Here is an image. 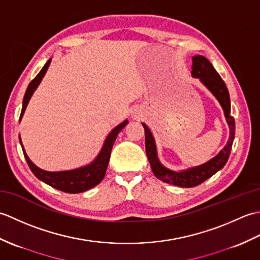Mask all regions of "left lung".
Here are the masks:
<instances>
[{"instance_id": "1", "label": "left lung", "mask_w": 260, "mask_h": 260, "mask_svg": "<svg viewBox=\"0 0 260 260\" xmlns=\"http://www.w3.org/2000/svg\"><path fill=\"white\" fill-rule=\"evenodd\" d=\"M191 74L194 78L200 79L202 84L213 93V96L218 99V102L221 105L230 129V136L227 145L207 163L199 165V167L180 171V172H175V171H171L163 167L161 162L158 161L154 137L150 128L144 123H142L145 131L146 155L148 161H150L154 175L157 179L165 182V183L181 187H192L201 184L202 182L211 178L214 173H217L219 170H221L224 167L229 158L231 147H233L236 131L235 118L230 115V97L228 88L221 79V77L217 73V70L213 68L211 62L206 57L200 56V54L194 56L192 58Z\"/></svg>"}]
</instances>
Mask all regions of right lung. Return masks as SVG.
<instances>
[{
	"label": "right lung",
	"mask_w": 260,
	"mask_h": 260,
	"mask_svg": "<svg viewBox=\"0 0 260 260\" xmlns=\"http://www.w3.org/2000/svg\"><path fill=\"white\" fill-rule=\"evenodd\" d=\"M50 62H51V59H49L47 63L43 66V68L40 70V73L36 76V78L30 82L29 86H27L26 91L24 93L23 104H22L20 119L24 114L27 103H29L33 92H35L37 87L41 82L43 76L46 75ZM127 123H128V121L124 120L123 123H120L119 125L116 126L115 128L110 132L106 141L104 143L102 151L99 152L97 157L93 159L90 164H88L86 167H82L79 169H75V170L60 171V172H49V171H45L40 168H38L37 165L29 158V156L26 155L23 145H22L21 137H20V144L22 146V151H23L27 165H29L32 173L35 174L39 180L45 182V183H47L48 185L54 187V189L60 190L66 193H80V192H85L87 190L91 189V187L96 186L103 181L105 173H106L107 165L110 157V152H112L116 137H117L119 132L127 125Z\"/></svg>",
	"instance_id": "obj_1"
}]
</instances>
